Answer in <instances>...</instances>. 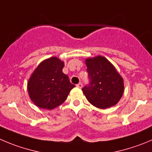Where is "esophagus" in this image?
Listing matches in <instances>:
<instances>
[{
    "label": "esophagus",
    "instance_id": "34e87169",
    "mask_svg": "<svg viewBox=\"0 0 152 152\" xmlns=\"http://www.w3.org/2000/svg\"><path fill=\"white\" fill-rule=\"evenodd\" d=\"M76 86H77L78 88H83V83H79V84L76 85Z\"/></svg>",
    "mask_w": 152,
    "mask_h": 152
}]
</instances>
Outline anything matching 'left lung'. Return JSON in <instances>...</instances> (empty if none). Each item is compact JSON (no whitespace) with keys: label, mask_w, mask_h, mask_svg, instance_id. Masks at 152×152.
Listing matches in <instances>:
<instances>
[{"label":"left lung","mask_w":152,"mask_h":152,"mask_svg":"<svg viewBox=\"0 0 152 152\" xmlns=\"http://www.w3.org/2000/svg\"><path fill=\"white\" fill-rule=\"evenodd\" d=\"M90 83L83 88L89 103L100 109L115 105L124 93V82L115 68L104 57L97 56L86 61Z\"/></svg>","instance_id":"1"}]
</instances>
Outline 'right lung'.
I'll return each instance as SVG.
<instances>
[{
  "label": "right lung",
  "instance_id": "1",
  "mask_svg": "<svg viewBox=\"0 0 152 152\" xmlns=\"http://www.w3.org/2000/svg\"><path fill=\"white\" fill-rule=\"evenodd\" d=\"M64 66L63 61L52 57L40 63L31 75L28 91L37 106L50 110L60 106L75 87L62 72Z\"/></svg>",
  "mask_w": 152,
  "mask_h": 152
}]
</instances>
